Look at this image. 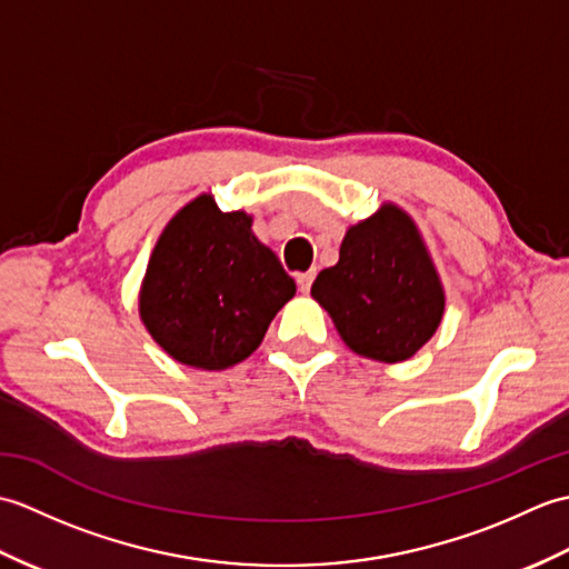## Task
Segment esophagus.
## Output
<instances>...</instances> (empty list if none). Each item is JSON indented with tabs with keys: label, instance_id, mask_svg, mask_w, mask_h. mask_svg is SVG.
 <instances>
[{
	"label": "esophagus",
	"instance_id": "esophagus-1",
	"mask_svg": "<svg viewBox=\"0 0 569 569\" xmlns=\"http://www.w3.org/2000/svg\"><path fill=\"white\" fill-rule=\"evenodd\" d=\"M298 288L303 293H308L310 291V286H312V281H316V269H310V271H306V273H298Z\"/></svg>",
	"mask_w": 569,
	"mask_h": 569
}]
</instances>
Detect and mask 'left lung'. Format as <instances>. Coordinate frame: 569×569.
<instances>
[{"label": "left lung", "mask_w": 569, "mask_h": 569, "mask_svg": "<svg viewBox=\"0 0 569 569\" xmlns=\"http://www.w3.org/2000/svg\"><path fill=\"white\" fill-rule=\"evenodd\" d=\"M359 357L406 361L438 330L445 291L410 217L396 204L347 229L340 261L310 288Z\"/></svg>", "instance_id": "8db88e82"}]
</instances>
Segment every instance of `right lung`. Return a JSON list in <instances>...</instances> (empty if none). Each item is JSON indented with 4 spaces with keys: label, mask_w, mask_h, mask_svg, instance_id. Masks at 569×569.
Instances as JSON below:
<instances>
[{
    "label": "right lung",
    "mask_w": 569,
    "mask_h": 569,
    "mask_svg": "<svg viewBox=\"0 0 569 569\" xmlns=\"http://www.w3.org/2000/svg\"><path fill=\"white\" fill-rule=\"evenodd\" d=\"M293 296L296 281L253 237L251 217L200 196L156 241L139 316L180 365L217 371L247 359Z\"/></svg>",
    "instance_id": "obj_1"
}]
</instances>
